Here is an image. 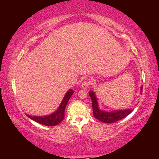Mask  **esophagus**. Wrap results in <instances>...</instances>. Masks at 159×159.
<instances>
[{"mask_svg":"<svg viewBox=\"0 0 159 159\" xmlns=\"http://www.w3.org/2000/svg\"><path fill=\"white\" fill-rule=\"evenodd\" d=\"M90 85V82L88 81H84L81 85V88H83V89H87V88H88V86Z\"/></svg>","mask_w":159,"mask_h":159,"instance_id":"obj_1","label":"esophagus"}]
</instances>
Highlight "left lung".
<instances>
[{"label":"left lung","instance_id":"1","mask_svg":"<svg viewBox=\"0 0 159 159\" xmlns=\"http://www.w3.org/2000/svg\"><path fill=\"white\" fill-rule=\"evenodd\" d=\"M140 93H142V85L140 87ZM89 95L92 99L93 115L97 119L105 123H112L123 119L133 111V109H125L107 111L102 110L99 107L98 98L94 91L90 90Z\"/></svg>","mask_w":159,"mask_h":159}]
</instances>
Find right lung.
Wrapping results in <instances>:
<instances>
[{"instance_id": "add662e5", "label": "right lung", "mask_w": 159, "mask_h": 159, "mask_svg": "<svg viewBox=\"0 0 159 159\" xmlns=\"http://www.w3.org/2000/svg\"><path fill=\"white\" fill-rule=\"evenodd\" d=\"M74 91L72 89H69L67 91L66 93L64 95L62 101L60 104L58 108L55 111L51 113L49 115L41 116H31L26 114V116L32 119L34 121L39 123H41L42 125L46 126H55L58 125L59 123L61 122L64 118V111L67 103L69 100L70 98L73 95Z\"/></svg>"}]
</instances>
